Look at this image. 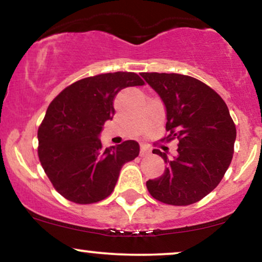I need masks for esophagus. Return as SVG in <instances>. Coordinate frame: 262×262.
I'll use <instances>...</instances> for the list:
<instances>
[{"label":"esophagus","instance_id":"obj_1","mask_svg":"<svg viewBox=\"0 0 262 262\" xmlns=\"http://www.w3.org/2000/svg\"><path fill=\"white\" fill-rule=\"evenodd\" d=\"M150 153V149L148 148V147H146V146H141L140 147V156L141 157H146V156H148Z\"/></svg>","mask_w":262,"mask_h":262}]
</instances>
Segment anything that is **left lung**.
I'll list each match as a JSON object with an SVG mask.
<instances>
[{"label": "left lung", "mask_w": 262, "mask_h": 262, "mask_svg": "<svg viewBox=\"0 0 262 262\" xmlns=\"http://www.w3.org/2000/svg\"><path fill=\"white\" fill-rule=\"evenodd\" d=\"M167 110V141L177 138L178 155L153 149L167 163L164 173L146 183L150 195L173 206L195 204L226 174L234 152L235 125L228 106L204 82L178 73L144 72Z\"/></svg>", "instance_id": "obj_1"}]
</instances>
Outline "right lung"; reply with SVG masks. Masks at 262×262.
Instances as JSON below:
<instances>
[{
	"mask_svg": "<svg viewBox=\"0 0 262 262\" xmlns=\"http://www.w3.org/2000/svg\"><path fill=\"white\" fill-rule=\"evenodd\" d=\"M134 72L87 77L51 101L38 130V156L55 190L79 205L101 201L113 192L125 163L140 153L136 141L103 148L99 135L112 120L121 89L143 85Z\"/></svg>",
	"mask_w": 262,
	"mask_h": 262,
	"instance_id": "add662e5",
	"label": "right lung"
}]
</instances>
